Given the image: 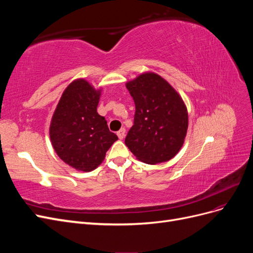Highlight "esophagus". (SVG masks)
I'll use <instances>...</instances> for the list:
<instances>
[{"mask_svg":"<svg viewBox=\"0 0 253 253\" xmlns=\"http://www.w3.org/2000/svg\"><path fill=\"white\" fill-rule=\"evenodd\" d=\"M117 136H118L119 139H124L125 136H126V128H125V127L120 128L119 131L117 132Z\"/></svg>","mask_w":253,"mask_h":253,"instance_id":"34e87169","label":"esophagus"}]
</instances>
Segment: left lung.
<instances>
[{"mask_svg":"<svg viewBox=\"0 0 253 253\" xmlns=\"http://www.w3.org/2000/svg\"><path fill=\"white\" fill-rule=\"evenodd\" d=\"M135 102L134 126L126 144L136 158L149 165L172 159L181 149L189 125L187 106L162 76L148 72L126 84Z\"/></svg>","mask_w":253,"mask_h":253,"instance_id":"8db88e82","label":"left lung"}]
</instances>
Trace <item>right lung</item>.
I'll return each mask as SVG.
<instances>
[{
    "mask_svg": "<svg viewBox=\"0 0 253 253\" xmlns=\"http://www.w3.org/2000/svg\"><path fill=\"white\" fill-rule=\"evenodd\" d=\"M101 90L85 79L74 80L64 89L50 121L53 150L77 171L95 170L102 164L106 151L118 140L104 117L97 113Z\"/></svg>",
    "mask_w": 253,
    "mask_h": 253,
    "instance_id": "add662e5",
    "label": "right lung"
}]
</instances>
